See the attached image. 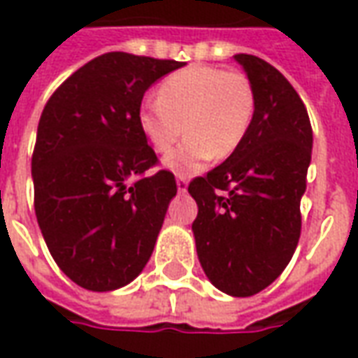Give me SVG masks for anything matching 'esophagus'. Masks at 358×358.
<instances>
[{
  "mask_svg": "<svg viewBox=\"0 0 358 358\" xmlns=\"http://www.w3.org/2000/svg\"><path fill=\"white\" fill-rule=\"evenodd\" d=\"M176 186H178V192H186V189H187V178H186V176H178V178H176Z\"/></svg>",
  "mask_w": 358,
  "mask_h": 358,
  "instance_id": "1",
  "label": "esophagus"
}]
</instances>
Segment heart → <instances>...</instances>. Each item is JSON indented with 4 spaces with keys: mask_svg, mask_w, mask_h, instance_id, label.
Masks as SVG:
<instances>
[{
    "mask_svg": "<svg viewBox=\"0 0 358 358\" xmlns=\"http://www.w3.org/2000/svg\"><path fill=\"white\" fill-rule=\"evenodd\" d=\"M256 112V92L240 71L222 67H182L157 87V101H143L137 126L155 153L166 155L182 134L186 141L169 155L166 166L178 176L196 174L211 157H231Z\"/></svg>",
    "mask_w": 358,
    "mask_h": 358,
    "instance_id": "1",
    "label": "heart"
}]
</instances>
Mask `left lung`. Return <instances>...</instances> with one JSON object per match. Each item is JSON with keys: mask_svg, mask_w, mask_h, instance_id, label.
<instances>
[{"mask_svg": "<svg viewBox=\"0 0 358 358\" xmlns=\"http://www.w3.org/2000/svg\"><path fill=\"white\" fill-rule=\"evenodd\" d=\"M256 92L248 136L234 153L189 182L199 264L231 296H252L283 273L301 238V199L312 126L299 92L266 59L238 54Z\"/></svg>", "mask_w": 358, "mask_h": 358, "instance_id": "8db88e82", "label": "left lung"}]
</instances>
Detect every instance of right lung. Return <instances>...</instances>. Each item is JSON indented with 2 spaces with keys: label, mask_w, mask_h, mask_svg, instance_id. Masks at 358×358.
I'll use <instances>...</instances> for the list:
<instances>
[{
  "label": "right lung",
  "mask_w": 358,
  "mask_h": 358,
  "mask_svg": "<svg viewBox=\"0 0 358 358\" xmlns=\"http://www.w3.org/2000/svg\"><path fill=\"white\" fill-rule=\"evenodd\" d=\"M184 66L108 52L79 67L42 110L32 153L34 211L50 254L89 291L134 281L178 186L137 126L145 91Z\"/></svg>",
  "instance_id": "1"
}]
</instances>
